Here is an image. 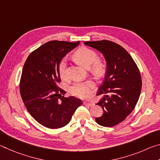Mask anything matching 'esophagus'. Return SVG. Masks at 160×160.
Masks as SVG:
<instances>
[{
  "label": "esophagus",
  "mask_w": 160,
  "mask_h": 160,
  "mask_svg": "<svg viewBox=\"0 0 160 160\" xmlns=\"http://www.w3.org/2000/svg\"><path fill=\"white\" fill-rule=\"evenodd\" d=\"M84 105H86V106H89V107H92L94 104L92 102H83Z\"/></svg>",
  "instance_id": "34e87169"
}]
</instances>
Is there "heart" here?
<instances>
[{
    "instance_id": "heart-1",
    "label": "heart",
    "mask_w": 160,
    "mask_h": 160,
    "mask_svg": "<svg viewBox=\"0 0 160 160\" xmlns=\"http://www.w3.org/2000/svg\"><path fill=\"white\" fill-rule=\"evenodd\" d=\"M74 58L84 67L88 68L92 73L96 76H102L106 71V64L104 61L98 59V55L94 50L87 47H81L75 51ZM58 74L62 80L67 79L66 59L63 58L60 61L58 66ZM94 82L88 80L85 82H77L70 87V93L79 98H87L90 97L91 90L94 88Z\"/></svg>"
}]
</instances>
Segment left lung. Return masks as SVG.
I'll list each match as a JSON object with an SVG mask.
<instances>
[{"instance_id": "left-lung-1", "label": "left lung", "mask_w": 160, "mask_h": 160, "mask_svg": "<svg viewBox=\"0 0 160 160\" xmlns=\"http://www.w3.org/2000/svg\"><path fill=\"white\" fill-rule=\"evenodd\" d=\"M85 44L99 51L107 61L106 76L97 92V95L106 94L97 104L104 113L95 121L100 126H114L132 112L138 101L142 88L140 70L125 48L115 42L101 40Z\"/></svg>"}]
</instances>
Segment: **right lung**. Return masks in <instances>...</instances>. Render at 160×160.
<instances>
[{"instance_id": "1", "label": "right lung", "mask_w": 160, "mask_h": 160, "mask_svg": "<svg viewBox=\"0 0 160 160\" xmlns=\"http://www.w3.org/2000/svg\"><path fill=\"white\" fill-rule=\"evenodd\" d=\"M80 44L51 41L32 51L24 65L20 91L27 110L41 125L56 129L66 126L78 107L82 104L74 97H65L59 88L60 61Z\"/></svg>"}]
</instances>
